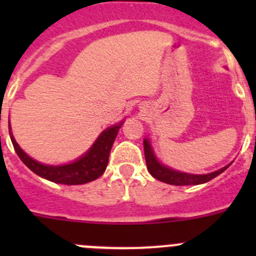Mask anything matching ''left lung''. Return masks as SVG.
Segmentation results:
<instances>
[{
    "label": "left lung",
    "instance_id": "left-lung-1",
    "mask_svg": "<svg viewBox=\"0 0 256 256\" xmlns=\"http://www.w3.org/2000/svg\"><path fill=\"white\" fill-rule=\"evenodd\" d=\"M144 159H146V165L150 172V174L154 178L158 180H162L168 184H173V186H191V184H201V183H206L212 180V178H216L220 173L226 170L230 164L226 165L223 168L218 169L216 172L208 174H191L184 173V172L172 169L166 165L162 164L158 160L155 152L152 150L151 142L148 138L144 140Z\"/></svg>",
    "mask_w": 256,
    "mask_h": 256
}]
</instances>
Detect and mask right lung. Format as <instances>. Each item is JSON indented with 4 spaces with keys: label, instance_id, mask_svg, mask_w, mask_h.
I'll return each instance as SVG.
<instances>
[{
    "label": "right lung",
    "instance_id": "add662e5",
    "mask_svg": "<svg viewBox=\"0 0 256 256\" xmlns=\"http://www.w3.org/2000/svg\"><path fill=\"white\" fill-rule=\"evenodd\" d=\"M123 123L124 120H122L120 123L106 128L97 137L94 144H92L87 152L83 154L80 158L74 160L73 162L62 165L42 164L37 160L32 159L30 156L24 152L22 148L18 144V142L15 141L12 133H11V126H8V130H10L11 142H12L18 156L33 173L44 178V180H51V182L72 186V184H84V183L92 182V180L102 176L106 166H108V155H110L112 144H114L118 132H119Z\"/></svg>",
    "mask_w": 256,
    "mask_h": 256
}]
</instances>
